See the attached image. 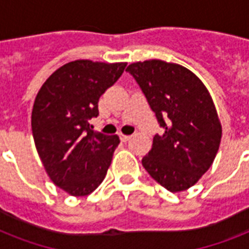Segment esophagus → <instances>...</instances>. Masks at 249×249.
Returning a JSON list of instances; mask_svg holds the SVG:
<instances>
[{"label":"esophagus","instance_id":"1","mask_svg":"<svg viewBox=\"0 0 249 249\" xmlns=\"http://www.w3.org/2000/svg\"><path fill=\"white\" fill-rule=\"evenodd\" d=\"M132 136H126V134H120V140L123 141V142H126V141L129 140Z\"/></svg>","mask_w":249,"mask_h":249}]
</instances>
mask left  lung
<instances>
[{
	"label": "left lung",
	"mask_w": 249,
	"mask_h": 249,
	"mask_svg": "<svg viewBox=\"0 0 249 249\" xmlns=\"http://www.w3.org/2000/svg\"><path fill=\"white\" fill-rule=\"evenodd\" d=\"M126 71L164 129L163 134H155L142 165L170 193L187 190L209 169L220 147L222 129L211 94L179 64L144 60Z\"/></svg>",
	"instance_id": "obj_1"
}]
</instances>
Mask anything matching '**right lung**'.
<instances>
[{
	"instance_id": "obj_1",
	"label": "right lung",
	"mask_w": 249,
	"mask_h": 249,
	"mask_svg": "<svg viewBox=\"0 0 249 249\" xmlns=\"http://www.w3.org/2000/svg\"><path fill=\"white\" fill-rule=\"evenodd\" d=\"M126 63L80 59L58 68L41 86L32 109V134L49 177L73 196L93 193L105 179L120 140L93 130L98 101Z\"/></svg>"
}]
</instances>
